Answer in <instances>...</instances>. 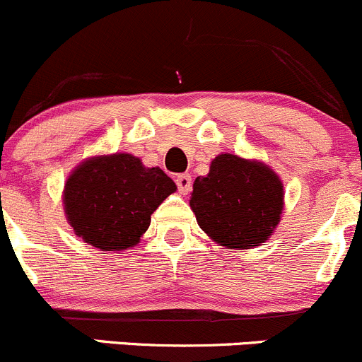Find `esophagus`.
Wrapping results in <instances>:
<instances>
[{"label": "esophagus", "instance_id": "1", "mask_svg": "<svg viewBox=\"0 0 362 362\" xmlns=\"http://www.w3.org/2000/svg\"><path fill=\"white\" fill-rule=\"evenodd\" d=\"M176 185H177V189H180V193L186 195V193L192 189V177H189V174H180V176L176 177Z\"/></svg>", "mask_w": 362, "mask_h": 362}]
</instances>
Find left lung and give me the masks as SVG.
<instances>
[{
	"label": "left lung",
	"mask_w": 362,
	"mask_h": 362,
	"mask_svg": "<svg viewBox=\"0 0 362 362\" xmlns=\"http://www.w3.org/2000/svg\"><path fill=\"white\" fill-rule=\"evenodd\" d=\"M189 207L199 227L225 248L246 250L273 235L284 211V185L271 167L218 155L193 182Z\"/></svg>",
	"instance_id": "left-lung-1"
}]
</instances>
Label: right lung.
Here are the masks:
<instances>
[{"instance_id": "1", "label": "right lung", "mask_w": 362, "mask_h": 362, "mask_svg": "<svg viewBox=\"0 0 362 362\" xmlns=\"http://www.w3.org/2000/svg\"><path fill=\"white\" fill-rule=\"evenodd\" d=\"M176 189L160 167H144L134 155L93 156L64 182V214L88 245L121 252L141 241L151 214Z\"/></svg>"}]
</instances>
